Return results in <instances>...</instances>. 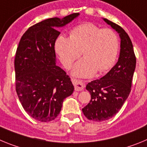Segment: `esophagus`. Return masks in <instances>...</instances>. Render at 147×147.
Returning <instances> with one entry per match:
<instances>
[{"instance_id":"obj_1","label":"esophagus","mask_w":147,"mask_h":147,"mask_svg":"<svg viewBox=\"0 0 147 147\" xmlns=\"http://www.w3.org/2000/svg\"><path fill=\"white\" fill-rule=\"evenodd\" d=\"M73 84L74 85V89L76 91H81L85 88V84L82 80H73Z\"/></svg>"}]
</instances>
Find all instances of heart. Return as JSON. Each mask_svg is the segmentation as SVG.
<instances>
[{
	"label": "heart",
	"instance_id": "heart-1",
	"mask_svg": "<svg viewBox=\"0 0 147 147\" xmlns=\"http://www.w3.org/2000/svg\"><path fill=\"white\" fill-rule=\"evenodd\" d=\"M117 34L110 28H101L92 23L75 27L69 37L59 36L55 42V49L62 64L69 68L75 59L84 57L74 66L73 74L90 77L96 71L103 73L114 64L119 52Z\"/></svg>",
	"mask_w": 147,
	"mask_h": 147
}]
</instances>
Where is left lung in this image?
<instances>
[{
	"instance_id": "left-lung-1",
	"label": "left lung",
	"mask_w": 147,
	"mask_h": 147,
	"mask_svg": "<svg viewBox=\"0 0 147 147\" xmlns=\"http://www.w3.org/2000/svg\"><path fill=\"white\" fill-rule=\"evenodd\" d=\"M119 34L121 49L119 60L107 74L87 85L91 95L88 105L82 108L85 117L94 121H104L113 117L129 96L136 69V58L130 38L120 26L103 19Z\"/></svg>"
}]
</instances>
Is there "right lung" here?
Returning a JSON list of instances; mask_svg holds the SVG:
<instances>
[{
	"label": "right lung",
	"instance_id": "obj_1",
	"mask_svg": "<svg viewBox=\"0 0 147 147\" xmlns=\"http://www.w3.org/2000/svg\"><path fill=\"white\" fill-rule=\"evenodd\" d=\"M80 15L49 18L23 34L15 59L16 92L26 112L33 119L48 122L57 118L63 101L74 92L69 76L56 65L54 45L65 26Z\"/></svg>",
	"mask_w": 147,
	"mask_h": 147
}]
</instances>
